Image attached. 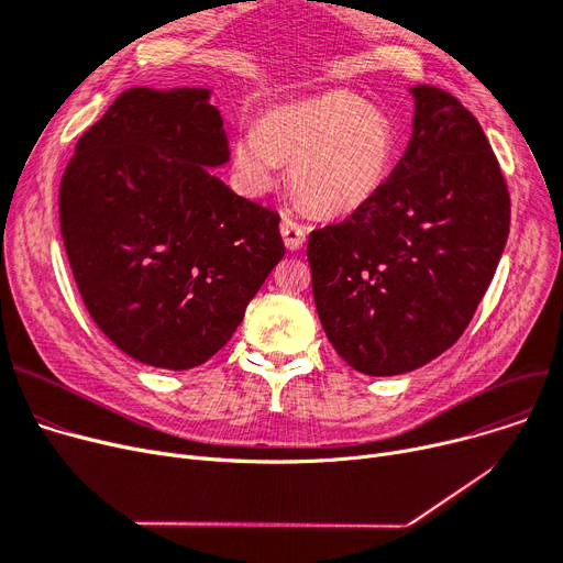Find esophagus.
Listing matches in <instances>:
<instances>
[{
	"label": "esophagus",
	"mask_w": 563,
	"mask_h": 563,
	"mask_svg": "<svg viewBox=\"0 0 563 563\" xmlns=\"http://www.w3.org/2000/svg\"><path fill=\"white\" fill-rule=\"evenodd\" d=\"M280 232H283V240H285V246L289 251H297L303 246L306 242V228L291 217H283L280 221Z\"/></svg>",
	"instance_id": "obj_1"
}]
</instances>
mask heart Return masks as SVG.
Segmentation results:
<instances>
[{"label": "heart", "instance_id": "1", "mask_svg": "<svg viewBox=\"0 0 563 563\" xmlns=\"http://www.w3.org/2000/svg\"><path fill=\"white\" fill-rule=\"evenodd\" d=\"M390 118L349 91H329L266 111L257 130L234 141V168L262 194L294 164V194L312 212L340 217L369 202L395 166Z\"/></svg>", "mask_w": 563, "mask_h": 563}]
</instances>
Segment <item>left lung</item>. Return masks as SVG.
<instances>
[{
  "instance_id": "1",
  "label": "left lung",
  "mask_w": 563,
  "mask_h": 563,
  "mask_svg": "<svg viewBox=\"0 0 563 563\" xmlns=\"http://www.w3.org/2000/svg\"><path fill=\"white\" fill-rule=\"evenodd\" d=\"M412 136L383 189L308 236L312 297L361 374L412 372L467 329L495 276L511 200L490 143L452 93L418 84Z\"/></svg>"
}]
</instances>
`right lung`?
Masks as SVG:
<instances>
[{"label": "right lung", "mask_w": 563, "mask_h": 563, "mask_svg": "<svg viewBox=\"0 0 563 563\" xmlns=\"http://www.w3.org/2000/svg\"><path fill=\"white\" fill-rule=\"evenodd\" d=\"M207 88H128L70 157L58 221L81 301L139 363L191 369L240 327L285 255L280 214L207 166L228 139Z\"/></svg>", "instance_id": "1"}]
</instances>
